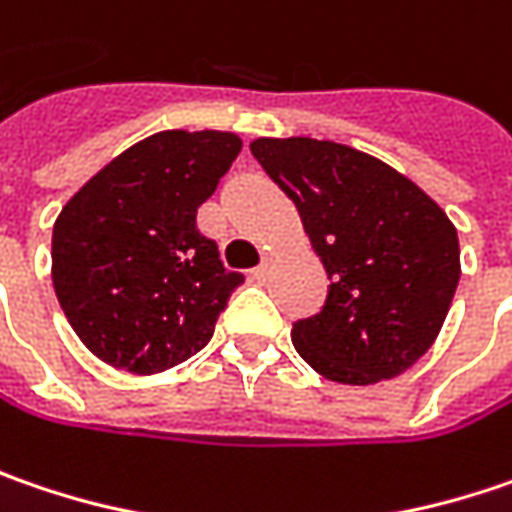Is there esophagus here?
Segmentation results:
<instances>
[{"mask_svg":"<svg viewBox=\"0 0 512 512\" xmlns=\"http://www.w3.org/2000/svg\"><path fill=\"white\" fill-rule=\"evenodd\" d=\"M268 270H270V256H265V259H262V265H259V268H253V276H256V279H265V276H268Z\"/></svg>","mask_w":512,"mask_h":512,"instance_id":"1","label":"esophagus"}]
</instances>
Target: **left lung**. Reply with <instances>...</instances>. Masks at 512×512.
<instances>
[{
	"instance_id": "obj_1",
	"label": "left lung",
	"mask_w": 512,
	"mask_h": 512,
	"mask_svg": "<svg viewBox=\"0 0 512 512\" xmlns=\"http://www.w3.org/2000/svg\"><path fill=\"white\" fill-rule=\"evenodd\" d=\"M253 158L296 204L331 279L320 314L291 340L322 377L369 386L435 343L461 279L447 213L389 164L314 138H259Z\"/></svg>"
}]
</instances>
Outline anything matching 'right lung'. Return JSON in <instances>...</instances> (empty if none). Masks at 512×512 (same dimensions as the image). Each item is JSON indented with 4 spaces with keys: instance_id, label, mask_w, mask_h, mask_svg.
I'll return each instance as SVG.
<instances>
[{
    "instance_id": "1",
    "label": "right lung",
    "mask_w": 512,
    "mask_h": 512,
    "mask_svg": "<svg viewBox=\"0 0 512 512\" xmlns=\"http://www.w3.org/2000/svg\"><path fill=\"white\" fill-rule=\"evenodd\" d=\"M239 152L233 132H158L65 204L51 279L65 320L94 357L155 374L210 343L244 276L224 268L195 216Z\"/></svg>"
}]
</instances>
